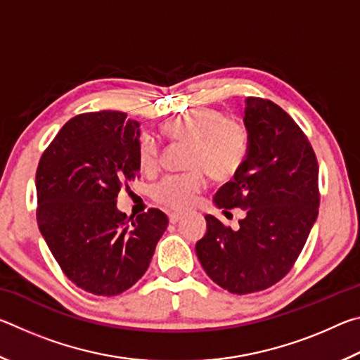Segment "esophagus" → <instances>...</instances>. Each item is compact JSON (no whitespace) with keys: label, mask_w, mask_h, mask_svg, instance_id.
<instances>
[{"label":"esophagus","mask_w":360,"mask_h":360,"mask_svg":"<svg viewBox=\"0 0 360 360\" xmlns=\"http://www.w3.org/2000/svg\"><path fill=\"white\" fill-rule=\"evenodd\" d=\"M168 219H169V222H172V224H176V222L181 221L182 214H181V212H172V214L168 216Z\"/></svg>","instance_id":"1"}]
</instances>
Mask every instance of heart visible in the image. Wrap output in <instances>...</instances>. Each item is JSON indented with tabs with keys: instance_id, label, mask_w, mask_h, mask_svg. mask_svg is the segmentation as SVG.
Returning a JSON list of instances; mask_svg holds the SVG:
<instances>
[{
	"instance_id": "1",
	"label": "heart",
	"mask_w": 360,
	"mask_h": 360,
	"mask_svg": "<svg viewBox=\"0 0 360 360\" xmlns=\"http://www.w3.org/2000/svg\"><path fill=\"white\" fill-rule=\"evenodd\" d=\"M173 141L188 143V167L192 172L168 174L152 191L158 205L169 210L184 211L193 203L195 195L206 186V173L219 181L230 179L245 160L248 130L238 119L224 117L212 108L191 109L169 119L162 127ZM138 160L146 172H152L160 162V149L154 136L139 138Z\"/></svg>"
}]
</instances>
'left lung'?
<instances>
[{
	"instance_id": "1",
	"label": "left lung",
	"mask_w": 360,
	"mask_h": 360,
	"mask_svg": "<svg viewBox=\"0 0 360 360\" xmlns=\"http://www.w3.org/2000/svg\"><path fill=\"white\" fill-rule=\"evenodd\" d=\"M248 150L233 179L214 195L217 208L245 210L238 230L206 214L198 260L231 294H252L283 279L318 219L319 167L308 138L275 103L249 96Z\"/></svg>"
}]
</instances>
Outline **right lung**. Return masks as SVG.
Wrapping results in <instances>:
<instances>
[{"label":"right lung","mask_w":360,"mask_h":360,"mask_svg":"<svg viewBox=\"0 0 360 360\" xmlns=\"http://www.w3.org/2000/svg\"><path fill=\"white\" fill-rule=\"evenodd\" d=\"M139 124L125 112L70 119L36 169V219L60 268L77 288L103 297L130 289L150 264L168 217L150 208L136 217L117 195L139 173Z\"/></svg>","instance_id":"add662e5"}]
</instances>
